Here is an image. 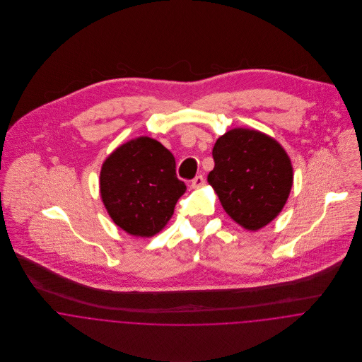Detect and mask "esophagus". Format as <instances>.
Wrapping results in <instances>:
<instances>
[{"mask_svg":"<svg viewBox=\"0 0 362 362\" xmlns=\"http://www.w3.org/2000/svg\"><path fill=\"white\" fill-rule=\"evenodd\" d=\"M202 185H205V178H204V175H197V177L192 180V182H191V187H192V188H199V187H202Z\"/></svg>","mask_w":362,"mask_h":362,"instance_id":"1","label":"esophagus"}]
</instances>
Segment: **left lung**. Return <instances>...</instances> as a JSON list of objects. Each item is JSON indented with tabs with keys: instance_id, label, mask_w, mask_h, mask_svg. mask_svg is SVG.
I'll list each match as a JSON object with an SVG mask.
<instances>
[{
	"instance_id": "obj_1",
	"label": "left lung",
	"mask_w": 362,
	"mask_h": 362,
	"mask_svg": "<svg viewBox=\"0 0 362 362\" xmlns=\"http://www.w3.org/2000/svg\"><path fill=\"white\" fill-rule=\"evenodd\" d=\"M211 155L214 168L207 181L234 221L255 231L281 211L293 185V167L274 139L235 128L216 141Z\"/></svg>"
}]
</instances>
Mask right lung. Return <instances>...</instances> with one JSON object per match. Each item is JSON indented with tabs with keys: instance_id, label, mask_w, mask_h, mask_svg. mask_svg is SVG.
I'll return each instance as SVG.
<instances>
[{
	"instance_id": "obj_1",
	"label": "right lung",
	"mask_w": 362,
	"mask_h": 362,
	"mask_svg": "<svg viewBox=\"0 0 362 362\" xmlns=\"http://www.w3.org/2000/svg\"><path fill=\"white\" fill-rule=\"evenodd\" d=\"M185 189L177 177L174 156L148 136L119 146L107 157L100 173V194L108 214L136 237L158 233Z\"/></svg>"
}]
</instances>
